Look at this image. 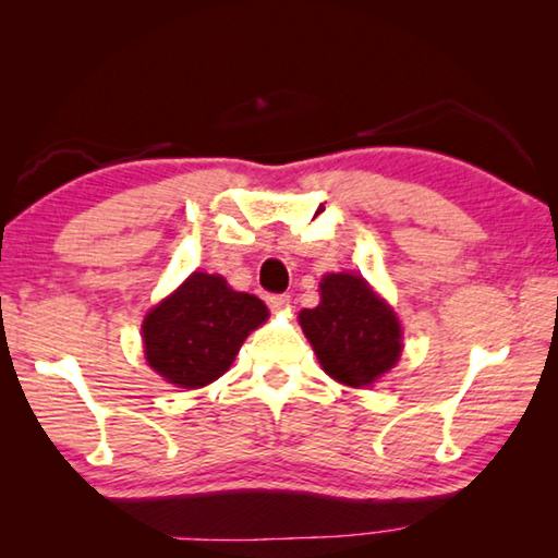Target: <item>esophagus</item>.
Segmentation results:
<instances>
[{
	"label": "esophagus",
	"mask_w": 558,
	"mask_h": 558,
	"mask_svg": "<svg viewBox=\"0 0 558 558\" xmlns=\"http://www.w3.org/2000/svg\"><path fill=\"white\" fill-rule=\"evenodd\" d=\"M268 305L272 310H286L290 305V295H270L268 298Z\"/></svg>",
	"instance_id": "esophagus-1"
}]
</instances>
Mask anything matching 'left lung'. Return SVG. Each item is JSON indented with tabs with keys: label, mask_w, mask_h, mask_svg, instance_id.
<instances>
[{
	"label": "left lung",
	"mask_w": 558,
	"mask_h": 558,
	"mask_svg": "<svg viewBox=\"0 0 558 558\" xmlns=\"http://www.w3.org/2000/svg\"><path fill=\"white\" fill-rule=\"evenodd\" d=\"M300 327L323 369L354 389L381 379L401 356L399 317L354 272H327L319 305L302 310Z\"/></svg>",
	"instance_id": "1"
}]
</instances>
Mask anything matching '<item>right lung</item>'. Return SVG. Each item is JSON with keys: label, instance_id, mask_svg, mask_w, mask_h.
Instances as JSON below:
<instances>
[{"label": "right lung", "instance_id": "obj_1", "mask_svg": "<svg viewBox=\"0 0 558 558\" xmlns=\"http://www.w3.org/2000/svg\"><path fill=\"white\" fill-rule=\"evenodd\" d=\"M268 319L263 300L221 276L192 272L143 323L145 359L165 381L202 389L229 372L241 344Z\"/></svg>", "mask_w": 558, "mask_h": 558}]
</instances>
